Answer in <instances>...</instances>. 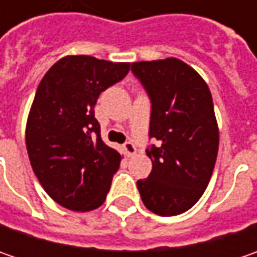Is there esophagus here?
Instances as JSON below:
<instances>
[{
  "mask_svg": "<svg viewBox=\"0 0 257 257\" xmlns=\"http://www.w3.org/2000/svg\"><path fill=\"white\" fill-rule=\"evenodd\" d=\"M124 152H125V154H127L128 157H133L134 154H136V152H137V149H136V146H134L132 142H125V143H124Z\"/></svg>",
  "mask_w": 257,
  "mask_h": 257,
  "instance_id": "1",
  "label": "esophagus"
}]
</instances>
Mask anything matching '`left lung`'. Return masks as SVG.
<instances>
[{"mask_svg":"<svg viewBox=\"0 0 257 257\" xmlns=\"http://www.w3.org/2000/svg\"><path fill=\"white\" fill-rule=\"evenodd\" d=\"M152 101L146 150L153 169L137 182L144 206L159 216H176L193 207L210 182L219 128L210 90L190 65L177 58L132 64Z\"/></svg>","mask_w":257,"mask_h":257,"instance_id":"left-lung-1","label":"left lung"}]
</instances>
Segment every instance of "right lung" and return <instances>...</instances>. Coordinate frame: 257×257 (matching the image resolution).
I'll return each mask as SVG.
<instances>
[{"instance_id":"1","label":"right lung","mask_w":257,"mask_h":257,"mask_svg":"<svg viewBox=\"0 0 257 257\" xmlns=\"http://www.w3.org/2000/svg\"><path fill=\"white\" fill-rule=\"evenodd\" d=\"M128 70L130 63L67 55L38 84L25 128L27 152L43 189L65 209L90 212L105 200L121 156L101 140L94 105Z\"/></svg>"}]
</instances>
